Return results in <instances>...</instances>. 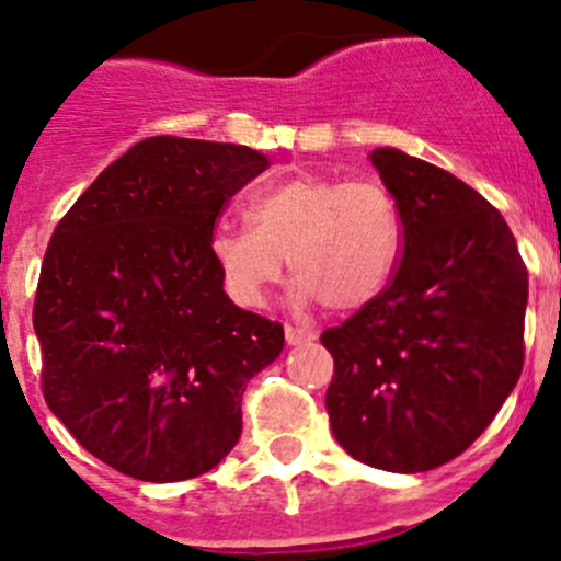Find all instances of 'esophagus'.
<instances>
[{"instance_id": "obj_1", "label": "esophagus", "mask_w": 561, "mask_h": 561, "mask_svg": "<svg viewBox=\"0 0 561 561\" xmlns=\"http://www.w3.org/2000/svg\"><path fill=\"white\" fill-rule=\"evenodd\" d=\"M285 337H287V343H290V346H304V343L313 341V332L300 330V328H290V324H287Z\"/></svg>"}]
</instances>
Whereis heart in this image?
<instances>
[{
    "mask_svg": "<svg viewBox=\"0 0 561 561\" xmlns=\"http://www.w3.org/2000/svg\"><path fill=\"white\" fill-rule=\"evenodd\" d=\"M248 220L210 237L213 263L239 306H261L287 257L298 309L356 311L386 290L402 250L399 207L375 181L293 175L255 191Z\"/></svg>",
    "mask_w": 561,
    "mask_h": 561,
    "instance_id": "b5f03b06",
    "label": "heart"
}]
</instances>
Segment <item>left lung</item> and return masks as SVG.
I'll use <instances>...</instances> for the list:
<instances>
[{"label":"left lung","mask_w":561,"mask_h":561,"mask_svg":"<svg viewBox=\"0 0 561 561\" xmlns=\"http://www.w3.org/2000/svg\"><path fill=\"white\" fill-rule=\"evenodd\" d=\"M402 218L386 290L322 332L330 428L373 469L431 471L469 450L525 362L527 268L503 215L453 172L375 149Z\"/></svg>","instance_id":"obj_1"}]
</instances>
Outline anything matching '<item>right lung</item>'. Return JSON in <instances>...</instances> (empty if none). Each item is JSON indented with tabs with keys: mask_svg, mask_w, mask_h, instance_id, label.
I'll return each mask as SVG.
<instances>
[{
	"mask_svg": "<svg viewBox=\"0 0 561 561\" xmlns=\"http://www.w3.org/2000/svg\"><path fill=\"white\" fill-rule=\"evenodd\" d=\"M268 168L237 144L157 135L108 164L55 226L34 300L42 391L98 460L144 482L218 466L279 322L224 293L210 237Z\"/></svg>",
	"mask_w": 561,
	"mask_h": 561,
	"instance_id": "right-lung-1",
	"label": "right lung"
}]
</instances>
